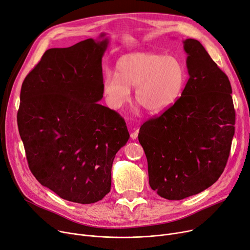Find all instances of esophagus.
I'll use <instances>...</instances> for the list:
<instances>
[{
    "instance_id": "1",
    "label": "esophagus",
    "mask_w": 250,
    "mask_h": 250,
    "mask_svg": "<svg viewBox=\"0 0 250 250\" xmlns=\"http://www.w3.org/2000/svg\"><path fill=\"white\" fill-rule=\"evenodd\" d=\"M138 135H139V128H137L135 132H133L132 134H130V138H132L133 140H136L138 138Z\"/></svg>"
}]
</instances>
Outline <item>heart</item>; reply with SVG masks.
<instances>
[{
	"label": "heart",
	"instance_id": "heart-1",
	"mask_svg": "<svg viewBox=\"0 0 250 250\" xmlns=\"http://www.w3.org/2000/svg\"><path fill=\"white\" fill-rule=\"evenodd\" d=\"M187 71L173 55L136 52L116 62V74L106 71L102 79V93L108 106L118 110L129 101L130 87H136V100L152 114L160 113L181 96Z\"/></svg>",
	"mask_w": 250,
	"mask_h": 250
}]
</instances>
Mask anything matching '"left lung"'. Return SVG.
I'll return each instance as SVG.
<instances>
[{
	"instance_id": "left-lung-1",
	"label": "left lung",
	"mask_w": 250,
	"mask_h": 250,
	"mask_svg": "<svg viewBox=\"0 0 250 250\" xmlns=\"http://www.w3.org/2000/svg\"><path fill=\"white\" fill-rule=\"evenodd\" d=\"M183 48L189 79L180 98L139 133L150 187L167 200H183L214 185L224 171L235 130L228 77L196 39L183 41Z\"/></svg>"
}]
</instances>
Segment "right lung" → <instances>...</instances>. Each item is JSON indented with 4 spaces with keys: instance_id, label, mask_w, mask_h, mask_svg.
Wrapping results in <instances>:
<instances>
[{
    "instance_id": "add662e5",
    "label": "right lung",
    "mask_w": 250,
    "mask_h": 250,
    "mask_svg": "<svg viewBox=\"0 0 250 250\" xmlns=\"http://www.w3.org/2000/svg\"><path fill=\"white\" fill-rule=\"evenodd\" d=\"M109 38L50 48L21 87L19 134L29 168L60 198L93 204L110 191L115 154L129 134L124 118L97 102Z\"/></svg>"
}]
</instances>
